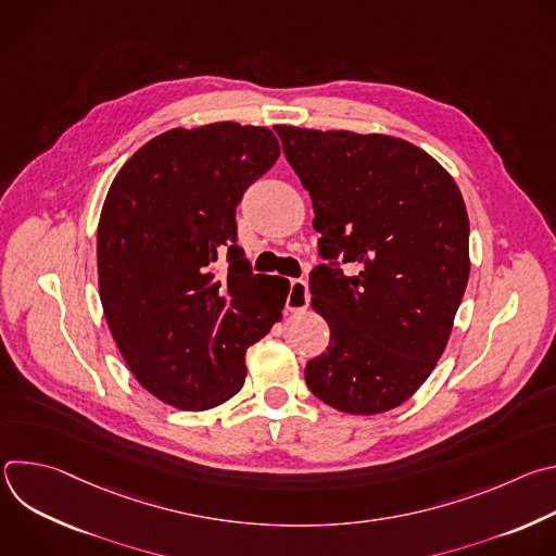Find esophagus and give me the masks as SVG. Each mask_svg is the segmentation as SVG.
I'll use <instances>...</instances> for the list:
<instances>
[{
  "label": "esophagus",
  "instance_id": "esophagus-1",
  "mask_svg": "<svg viewBox=\"0 0 556 556\" xmlns=\"http://www.w3.org/2000/svg\"><path fill=\"white\" fill-rule=\"evenodd\" d=\"M309 305V290L305 279H292L290 281V292L286 296V307L290 312H301Z\"/></svg>",
  "mask_w": 556,
  "mask_h": 556
}]
</instances>
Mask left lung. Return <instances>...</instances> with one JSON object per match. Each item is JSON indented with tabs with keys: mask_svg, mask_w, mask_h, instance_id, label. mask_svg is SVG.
<instances>
[{
	"mask_svg": "<svg viewBox=\"0 0 556 556\" xmlns=\"http://www.w3.org/2000/svg\"><path fill=\"white\" fill-rule=\"evenodd\" d=\"M309 191L319 264L312 307L328 352L305 382L326 405L374 416L403 405L442 356L468 281V215L446 169L416 144L354 131L277 125ZM341 263L357 273L345 276Z\"/></svg>",
	"mask_w": 556,
	"mask_h": 556,
	"instance_id": "left-lung-1",
	"label": "left lung"
}]
</instances>
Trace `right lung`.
Masks as SVG:
<instances>
[{
    "instance_id": "obj_1",
    "label": "right lung",
    "mask_w": 556,
    "mask_h": 556,
    "mask_svg": "<svg viewBox=\"0 0 556 556\" xmlns=\"http://www.w3.org/2000/svg\"><path fill=\"white\" fill-rule=\"evenodd\" d=\"M279 153L268 127H178L142 144L108 191L97 232L105 319L136 380L172 407L232 399L247 350L281 319L290 281L253 275L235 222Z\"/></svg>"
}]
</instances>
